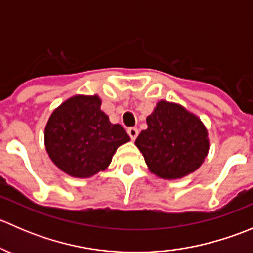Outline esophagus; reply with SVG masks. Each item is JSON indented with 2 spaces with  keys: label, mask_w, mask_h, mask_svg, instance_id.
<instances>
[{
  "label": "esophagus",
  "mask_w": 253,
  "mask_h": 253,
  "mask_svg": "<svg viewBox=\"0 0 253 253\" xmlns=\"http://www.w3.org/2000/svg\"><path fill=\"white\" fill-rule=\"evenodd\" d=\"M127 133L131 137L132 141H134V139L137 138V136H138V128H137V127H129V128L127 129Z\"/></svg>",
  "instance_id": "34e87169"
}]
</instances>
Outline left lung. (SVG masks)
<instances>
[{
	"label": "left lung",
	"instance_id": "1",
	"mask_svg": "<svg viewBox=\"0 0 253 253\" xmlns=\"http://www.w3.org/2000/svg\"><path fill=\"white\" fill-rule=\"evenodd\" d=\"M147 125L136 145L153 174L171 180L201 167L209 142L205 125L197 116L181 105L162 100L147 117Z\"/></svg>",
	"mask_w": 253,
	"mask_h": 253
}]
</instances>
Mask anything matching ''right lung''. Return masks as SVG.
I'll use <instances>...</instances> for the list:
<instances>
[{"label":"right lung","mask_w":253,"mask_h":253,"mask_svg":"<svg viewBox=\"0 0 253 253\" xmlns=\"http://www.w3.org/2000/svg\"><path fill=\"white\" fill-rule=\"evenodd\" d=\"M98 95H76L48 119L45 145L53 164L73 177H89L105 170L117 148L129 141L119 124L100 110Z\"/></svg>","instance_id":"1"}]
</instances>
